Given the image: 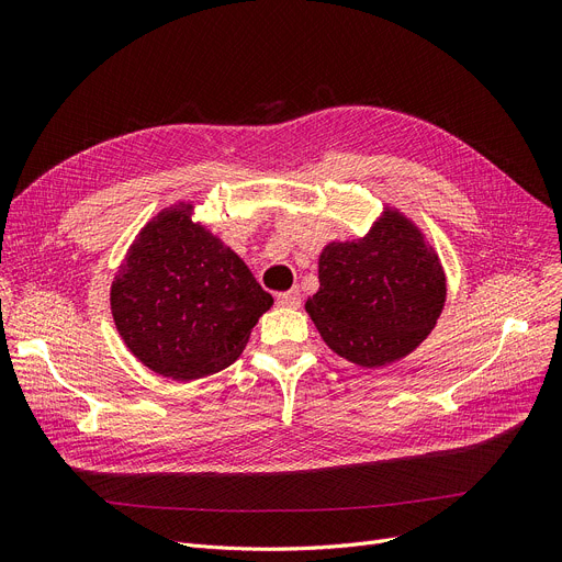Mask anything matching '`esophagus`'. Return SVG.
I'll use <instances>...</instances> for the list:
<instances>
[{"mask_svg": "<svg viewBox=\"0 0 562 562\" xmlns=\"http://www.w3.org/2000/svg\"><path fill=\"white\" fill-rule=\"evenodd\" d=\"M276 303L280 307H299L301 305V291L299 289H291V291H282L276 296Z\"/></svg>", "mask_w": 562, "mask_h": 562, "instance_id": "1", "label": "esophagus"}]
</instances>
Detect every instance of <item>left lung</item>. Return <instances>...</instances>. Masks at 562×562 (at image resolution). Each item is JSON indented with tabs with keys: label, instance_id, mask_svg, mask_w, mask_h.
<instances>
[{
	"label": "left lung",
	"instance_id": "left-lung-1",
	"mask_svg": "<svg viewBox=\"0 0 562 562\" xmlns=\"http://www.w3.org/2000/svg\"><path fill=\"white\" fill-rule=\"evenodd\" d=\"M447 303V273L419 225L382 204L358 239L318 255V291L305 312L337 356L367 369L407 358Z\"/></svg>",
	"mask_w": 562,
	"mask_h": 562
}]
</instances>
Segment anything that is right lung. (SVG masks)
<instances>
[{
	"label": "right lung",
	"mask_w": 562,
	"mask_h": 562,
	"mask_svg": "<svg viewBox=\"0 0 562 562\" xmlns=\"http://www.w3.org/2000/svg\"><path fill=\"white\" fill-rule=\"evenodd\" d=\"M193 202L147 221L111 282V316L132 356L172 380H198L239 360L271 310L246 261L204 223Z\"/></svg>",
	"instance_id": "obj_1"
}]
</instances>
